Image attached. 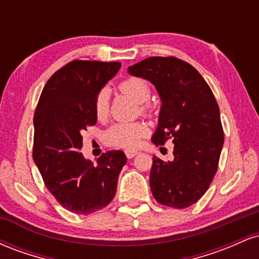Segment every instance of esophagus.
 <instances>
[{
    "label": "esophagus",
    "instance_id": "1",
    "mask_svg": "<svg viewBox=\"0 0 259 259\" xmlns=\"http://www.w3.org/2000/svg\"><path fill=\"white\" fill-rule=\"evenodd\" d=\"M125 154H126L127 158L132 159L136 156V154H138V152H136V151H125Z\"/></svg>",
    "mask_w": 259,
    "mask_h": 259
}]
</instances>
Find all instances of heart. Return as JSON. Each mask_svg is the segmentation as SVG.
<instances>
[{
  "mask_svg": "<svg viewBox=\"0 0 259 259\" xmlns=\"http://www.w3.org/2000/svg\"><path fill=\"white\" fill-rule=\"evenodd\" d=\"M120 91L129 95L140 103V111L145 115L152 113L147 100L151 96V88L146 80L141 78H127L119 84ZM94 113L99 120H105L109 113V92L101 89L94 99ZM148 134V127L142 121H120L108 127L105 133V140L109 146L134 150L140 145L142 138Z\"/></svg>",
  "mask_w": 259,
  "mask_h": 259,
  "instance_id": "heart-1",
  "label": "heart"
}]
</instances>
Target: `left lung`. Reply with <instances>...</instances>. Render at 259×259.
<instances>
[{"label":"left lung","instance_id":"left-lung-1","mask_svg":"<svg viewBox=\"0 0 259 259\" xmlns=\"http://www.w3.org/2000/svg\"><path fill=\"white\" fill-rule=\"evenodd\" d=\"M134 76L151 81L162 107L156 146L174 144L171 162L153 157L150 186L158 203L187 208L206 194L218 170L223 144L219 107L206 80L187 62L177 57H150L127 68Z\"/></svg>","mask_w":259,"mask_h":259}]
</instances>
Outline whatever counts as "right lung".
Returning <instances> with one entry per match:
<instances>
[{
	"label": "right lung",
	"instance_id": "1",
	"mask_svg": "<svg viewBox=\"0 0 259 259\" xmlns=\"http://www.w3.org/2000/svg\"><path fill=\"white\" fill-rule=\"evenodd\" d=\"M120 65L75 59L53 74L38 99L32 158L47 190L75 214H90L108 206L126 163L120 150L102 153L96 165L80 153L82 132L97 120L95 96Z\"/></svg>",
	"mask_w": 259,
	"mask_h": 259
}]
</instances>
